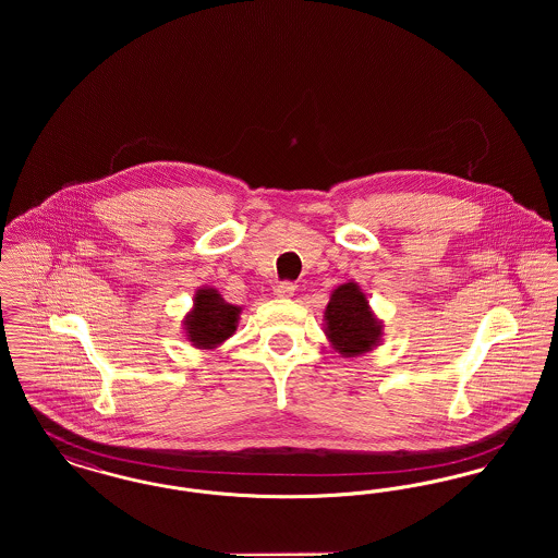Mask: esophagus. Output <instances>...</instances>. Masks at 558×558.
I'll return each mask as SVG.
<instances>
[{
	"label": "esophagus",
	"mask_w": 558,
	"mask_h": 558,
	"mask_svg": "<svg viewBox=\"0 0 558 558\" xmlns=\"http://www.w3.org/2000/svg\"><path fill=\"white\" fill-rule=\"evenodd\" d=\"M274 294H276L278 299H291L292 294H294V284H292V282H282V284L276 287Z\"/></svg>",
	"instance_id": "1"
}]
</instances>
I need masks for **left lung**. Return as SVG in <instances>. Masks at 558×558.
<instances>
[{
    "label": "left lung",
    "mask_w": 558,
    "mask_h": 558,
    "mask_svg": "<svg viewBox=\"0 0 558 558\" xmlns=\"http://www.w3.org/2000/svg\"><path fill=\"white\" fill-rule=\"evenodd\" d=\"M324 335L330 347L345 357H357L383 343V319L372 312L371 301L353 280L330 292L324 310Z\"/></svg>",
    "instance_id": "1"
}]
</instances>
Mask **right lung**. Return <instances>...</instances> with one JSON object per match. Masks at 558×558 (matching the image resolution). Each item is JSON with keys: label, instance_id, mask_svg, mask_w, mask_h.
<instances>
[{"label": "right lung", "instance_id": "right-lung-1", "mask_svg": "<svg viewBox=\"0 0 558 558\" xmlns=\"http://www.w3.org/2000/svg\"><path fill=\"white\" fill-rule=\"evenodd\" d=\"M240 312L242 307L228 303L217 289L201 287L184 316V335L196 349L211 351L236 332Z\"/></svg>", "mask_w": 558, "mask_h": 558}]
</instances>
